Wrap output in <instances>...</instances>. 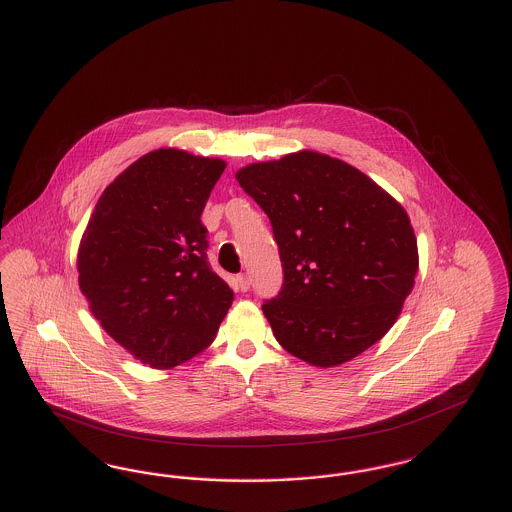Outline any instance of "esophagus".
I'll return each instance as SVG.
<instances>
[{
    "label": "esophagus",
    "instance_id": "1",
    "mask_svg": "<svg viewBox=\"0 0 512 512\" xmlns=\"http://www.w3.org/2000/svg\"><path fill=\"white\" fill-rule=\"evenodd\" d=\"M236 290L238 292H247L249 290V286H251V282H249V276L247 274H240V276H236Z\"/></svg>",
    "mask_w": 512,
    "mask_h": 512
}]
</instances>
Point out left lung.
Here are the masks:
<instances>
[{
	"instance_id": "obj_1",
	"label": "left lung",
	"mask_w": 512,
	"mask_h": 512,
	"mask_svg": "<svg viewBox=\"0 0 512 512\" xmlns=\"http://www.w3.org/2000/svg\"><path fill=\"white\" fill-rule=\"evenodd\" d=\"M236 180L265 211L284 286L263 313L276 341L317 368L382 340L413 292L418 247L403 205L353 165L301 149Z\"/></svg>"
}]
</instances>
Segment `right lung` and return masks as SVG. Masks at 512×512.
<instances>
[{"label": "right lung", "mask_w": 512, "mask_h": 512, "mask_svg": "<svg viewBox=\"0 0 512 512\" xmlns=\"http://www.w3.org/2000/svg\"><path fill=\"white\" fill-rule=\"evenodd\" d=\"M226 161L153 149L99 195L76 255L101 328L142 365L167 370L205 351L234 293L207 263L201 213Z\"/></svg>", "instance_id": "add662e5"}]
</instances>
